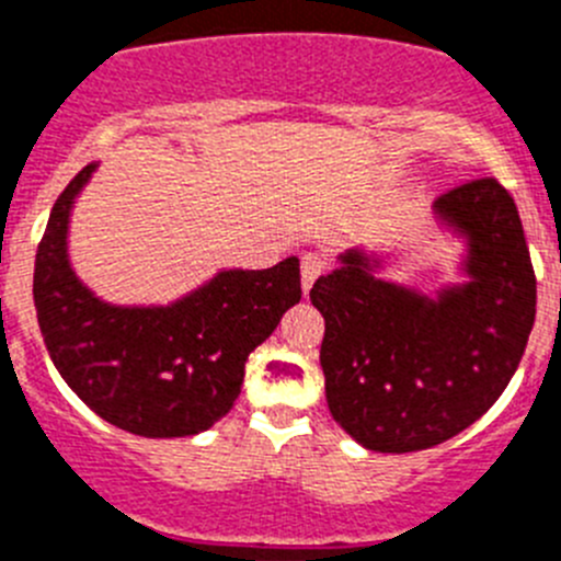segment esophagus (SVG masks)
I'll return each mask as SVG.
<instances>
[{"label": "esophagus", "instance_id": "34e87169", "mask_svg": "<svg viewBox=\"0 0 561 561\" xmlns=\"http://www.w3.org/2000/svg\"><path fill=\"white\" fill-rule=\"evenodd\" d=\"M324 256L321 254H305L301 256V287H305V296L307 293H310V287H312V282L318 279V276L324 274Z\"/></svg>", "mask_w": 561, "mask_h": 561}]
</instances>
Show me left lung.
Returning <instances> with one entry per match:
<instances>
[{
    "label": "left lung",
    "instance_id": "8db88e82",
    "mask_svg": "<svg viewBox=\"0 0 561 561\" xmlns=\"http://www.w3.org/2000/svg\"><path fill=\"white\" fill-rule=\"evenodd\" d=\"M433 220L463 243L461 282L422 293L380 271L391 254L350 249L312 285L332 419L375 453L458 436L514 377L537 316V279L512 195L494 179L444 193Z\"/></svg>",
    "mask_w": 561,
    "mask_h": 561
}]
</instances>
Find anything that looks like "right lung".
I'll use <instances>...</instances> for the list:
<instances>
[{
  "label": "right lung",
  "instance_id": "1",
  "mask_svg": "<svg viewBox=\"0 0 561 561\" xmlns=\"http://www.w3.org/2000/svg\"><path fill=\"white\" fill-rule=\"evenodd\" d=\"M98 164L55 201L35 254L33 299L58 375L100 419L145 438L209 431L234 408L245 360L299 305V260L224 268L170 305H111L80 282L69 224Z\"/></svg>",
  "mask_w": 561,
  "mask_h": 561
}]
</instances>
